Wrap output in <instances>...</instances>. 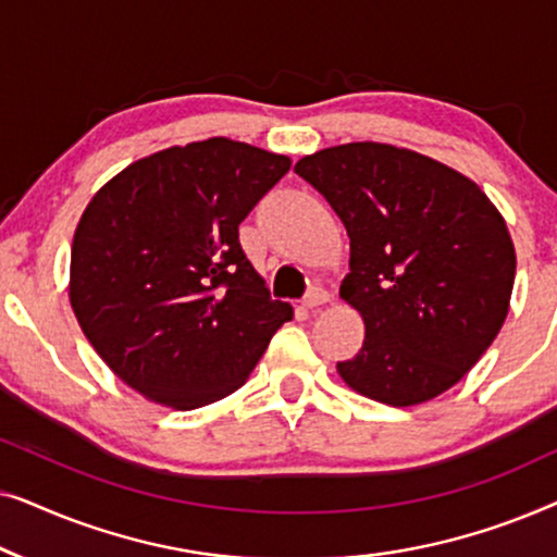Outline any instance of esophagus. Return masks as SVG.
I'll use <instances>...</instances> for the list:
<instances>
[{
    "mask_svg": "<svg viewBox=\"0 0 557 557\" xmlns=\"http://www.w3.org/2000/svg\"><path fill=\"white\" fill-rule=\"evenodd\" d=\"M326 301H330V292L322 286H314L307 294V299H304V309H319V307H324Z\"/></svg>",
    "mask_w": 557,
    "mask_h": 557,
    "instance_id": "1",
    "label": "esophagus"
}]
</instances>
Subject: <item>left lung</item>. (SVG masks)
<instances>
[{"mask_svg": "<svg viewBox=\"0 0 557 557\" xmlns=\"http://www.w3.org/2000/svg\"><path fill=\"white\" fill-rule=\"evenodd\" d=\"M349 235L339 296L364 322V342L337 372L355 393L421 406L474 368L509 314L515 243L482 187L461 172L380 141L301 157Z\"/></svg>", "mask_w": 557, "mask_h": 557, "instance_id": "left-lung-1", "label": "left lung"}]
</instances>
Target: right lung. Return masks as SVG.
<instances>
[{
    "label": "right lung",
    "mask_w": 557,
    "mask_h": 557,
    "mask_svg": "<svg viewBox=\"0 0 557 557\" xmlns=\"http://www.w3.org/2000/svg\"><path fill=\"white\" fill-rule=\"evenodd\" d=\"M292 159L212 136L136 159L83 210L67 299L141 398L195 410L238 391L294 317L243 253L238 225Z\"/></svg>",
    "instance_id": "obj_1"
}]
</instances>
